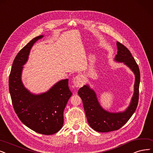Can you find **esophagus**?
Here are the masks:
<instances>
[{
	"mask_svg": "<svg viewBox=\"0 0 153 153\" xmlns=\"http://www.w3.org/2000/svg\"><path fill=\"white\" fill-rule=\"evenodd\" d=\"M85 78L82 75H78L73 79V85L76 87H81L85 84Z\"/></svg>",
	"mask_w": 153,
	"mask_h": 153,
	"instance_id": "34e87169",
	"label": "esophagus"
}]
</instances>
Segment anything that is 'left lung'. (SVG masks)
I'll use <instances>...</instances> for the list:
<instances>
[{
    "mask_svg": "<svg viewBox=\"0 0 153 153\" xmlns=\"http://www.w3.org/2000/svg\"><path fill=\"white\" fill-rule=\"evenodd\" d=\"M117 54L115 62L124 63L135 75L134 91L129 106L125 111L110 112L103 109L98 101L97 95L88 85H85L78 90V95L82 100L83 108L90 126L95 131L108 132L119 129L136 111L139 100L140 71L139 66L130 51L123 44L117 42Z\"/></svg>",
    "mask_w": 153,
    "mask_h": 153,
    "instance_id": "obj_1",
    "label": "left lung"
}]
</instances>
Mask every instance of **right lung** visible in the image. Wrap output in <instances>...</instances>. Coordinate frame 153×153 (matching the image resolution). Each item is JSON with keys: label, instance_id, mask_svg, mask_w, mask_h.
<instances>
[{"label": "right lung", "instance_id": "right-lung-1", "mask_svg": "<svg viewBox=\"0 0 153 153\" xmlns=\"http://www.w3.org/2000/svg\"><path fill=\"white\" fill-rule=\"evenodd\" d=\"M42 37L41 35L33 39L17 54L9 78V88L14 109L22 123L36 132L51 135L63 125L64 109L72 95L68 79L59 81L39 95L30 93L21 80L22 66L27 62L30 49Z\"/></svg>", "mask_w": 153, "mask_h": 153}]
</instances>
